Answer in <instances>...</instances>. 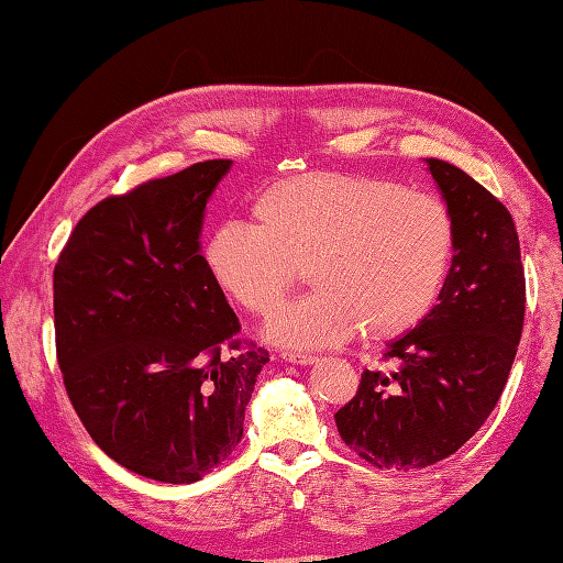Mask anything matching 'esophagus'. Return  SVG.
I'll return each mask as SVG.
<instances>
[{
	"mask_svg": "<svg viewBox=\"0 0 563 563\" xmlns=\"http://www.w3.org/2000/svg\"><path fill=\"white\" fill-rule=\"evenodd\" d=\"M282 356H284L288 364H300V366H308V364H312L317 360V356L305 354V352H284Z\"/></svg>",
	"mask_w": 563,
	"mask_h": 563,
	"instance_id": "esophagus-1",
	"label": "esophagus"
}]
</instances>
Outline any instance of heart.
Returning a JSON list of instances; mask_svg holds the SVG:
<instances>
[{"label":"heart","instance_id":"heart-1","mask_svg":"<svg viewBox=\"0 0 563 563\" xmlns=\"http://www.w3.org/2000/svg\"><path fill=\"white\" fill-rule=\"evenodd\" d=\"M455 236L444 197L387 178L310 172L265 183L251 199V223H218L201 263L220 291L258 317L279 308L302 265L314 291L269 327L282 345H335L360 329L385 343L432 312Z\"/></svg>","mask_w":563,"mask_h":563}]
</instances>
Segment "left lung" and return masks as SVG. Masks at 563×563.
<instances>
[{"instance_id": "1", "label": "left lung", "mask_w": 563, "mask_h": 563, "mask_svg": "<svg viewBox=\"0 0 563 563\" xmlns=\"http://www.w3.org/2000/svg\"><path fill=\"white\" fill-rule=\"evenodd\" d=\"M455 216V255L439 302L364 371L335 413L340 439L378 470H422L453 455L496 408L512 371L526 279L512 213L449 162L428 159Z\"/></svg>"}]
</instances>
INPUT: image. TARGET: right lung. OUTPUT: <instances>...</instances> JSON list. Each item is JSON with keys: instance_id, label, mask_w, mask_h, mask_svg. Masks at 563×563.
<instances>
[{"instance_id": "add662e5", "label": "right lung", "mask_w": 563, "mask_h": 563, "mask_svg": "<svg viewBox=\"0 0 563 563\" xmlns=\"http://www.w3.org/2000/svg\"><path fill=\"white\" fill-rule=\"evenodd\" d=\"M230 159L98 201L54 269L56 356L84 428L114 463L192 484L232 455L267 350L246 343L201 263L203 209Z\"/></svg>"}]
</instances>
